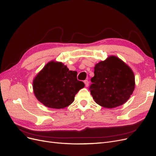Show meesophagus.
<instances>
[{"mask_svg": "<svg viewBox=\"0 0 156 156\" xmlns=\"http://www.w3.org/2000/svg\"><path fill=\"white\" fill-rule=\"evenodd\" d=\"M84 83H85V85L86 87H88L89 86V81L87 80H86L85 81H84Z\"/></svg>", "mask_w": 156, "mask_h": 156, "instance_id": "1", "label": "esophagus"}]
</instances>
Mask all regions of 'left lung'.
Returning a JSON list of instances; mask_svg holds the SVG:
<instances>
[{
	"instance_id": "8db88e82",
	"label": "left lung",
	"mask_w": 156,
	"mask_h": 156,
	"mask_svg": "<svg viewBox=\"0 0 156 156\" xmlns=\"http://www.w3.org/2000/svg\"><path fill=\"white\" fill-rule=\"evenodd\" d=\"M94 70L90 90L95 103L108 108L126 103L135 85L129 66L117 57L110 56L96 64Z\"/></svg>"
}]
</instances>
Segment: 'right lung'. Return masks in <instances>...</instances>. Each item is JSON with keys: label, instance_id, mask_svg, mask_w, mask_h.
Wrapping results in <instances>:
<instances>
[{"label": "right lung", "instance_id": "1", "mask_svg": "<svg viewBox=\"0 0 156 156\" xmlns=\"http://www.w3.org/2000/svg\"><path fill=\"white\" fill-rule=\"evenodd\" d=\"M77 80L76 71L69 70L60 62L50 61L33 80V91L37 99L51 108H63L73 103L74 97L84 87Z\"/></svg>", "mask_w": 156, "mask_h": 156}]
</instances>
